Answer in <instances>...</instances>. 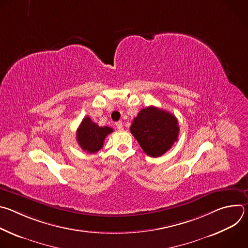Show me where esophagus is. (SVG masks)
Listing matches in <instances>:
<instances>
[{"mask_svg":"<svg viewBox=\"0 0 248 248\" xmlns=\"http://www.w3.org/2000/svg\"><path fill=\"white\" fill-rule=\"evenodd\" d=\"M115 125H116V127H117L118 130H123V123H122V122H117V123L115 124Z\"/></svg>","mask_w":248,"mask_h":248,"instance_id":"esophagus-1","label":"esophagus"}]
</instances>
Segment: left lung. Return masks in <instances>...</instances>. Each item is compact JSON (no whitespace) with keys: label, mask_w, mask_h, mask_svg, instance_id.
<instances>
[{"label":"left lung","mask_w":248,"mask_h":248,"mask_svg":"<svg viewBox=\"0 0 248 248\" xmlns=\"http://www.w3.org/2000/svg\"><path fill=\"white\" fill-rule=\"evenodd\" d=\"M130 132L148 156L160 157L178 140L180 127L172 114L150 106L134 118Z\"/></svg>","instance_id":"left-lung-1"}]
</instances>
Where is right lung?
I'll return each instance as SVG.
<instances>
[{"label":"right lung","instance_id":"1","mask_svg":"<svg viewBox=\"0 0 248 248\" xmlns=\"http://www.w3.org/2000/svg\"><path fill=\"white\" fill-rule=\"evenodd\" d=\"M111 132H113V128L99 126L89 117H85L77 130V140L83 151L93 154L103 147L106 136Z\"/></svg>","mask_w":248,"mask_h":248}]
</instances>
